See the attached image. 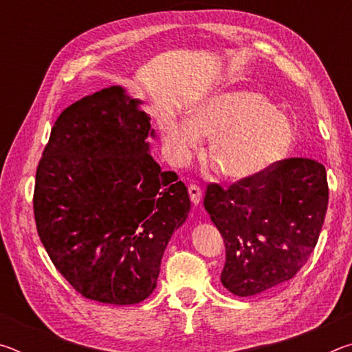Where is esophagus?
<instances>
[{
    "label": "esophagus",
    "instance_id": "obj_1",
    "mask_svg": "<svg viewBox=\"0 0 352 352\" xmlns=\"http://www.w3.org/2000/svg\"><path fill=\"white\" fill-rule=\"evenodd\" d=\"M188 190H189L190 201H192L194 205H199L201 201V189H200V186H197V184H189Z\"/></svg>",
    "mask_w": 352,
    "mask_h": 352
}]
</instances>
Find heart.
Listing matches in <instances>:
<instances>
[{"label": "heart", "mask_w": 352, "mask_h": 352, "mask_svg": "<svg viewBox=\"0 0 352 352\" xmlns=\"http://www.w3.org/2000/svg\"><path fill=\"white\" fill-rule=\"evenodd\" d=\"M201 138H211L206 158L220 175L245 180L287 155L294 142L290 119L264 94L225 90L206 98L190 119L168 126L170 146L186 155Z\"/></svg>", "instance_id": "1"}]
</instances>
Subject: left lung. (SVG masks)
<instances>
[{
    "label": "left lung",
    "mask_w": 352,
    "mask_h": 352,
    "mask_svg": "<svg viewBox=\"0 0 352 352\" xmlns=\"http://www.w3.org/2000/svg\"><path fill=\"white\" fill-rule=\"evenodd\" d=\"M329 188L324 166L289 158L223 189L210 183L205 210L225 242L220 281L252 296L294 278L317 245Z\"/></svg>",
    "instance_id": "8db88e82"
}]
</instances>
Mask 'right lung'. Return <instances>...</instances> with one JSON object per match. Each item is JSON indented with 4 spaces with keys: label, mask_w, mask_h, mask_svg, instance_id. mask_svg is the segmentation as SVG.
Masks as SVG:
<instances>
[{
    "label": "right lung",
    "mask_w": 352,
    "mask_h": 352,
    "mask_svg": "<svg viewBox=\"0 0 352 352\" xmlns=\"http://www.w3.org/2000/svg\"><path fill=\"white\" fill-rule=\"evenodd\" d=\"M121 87L65 109L35 174L40 241L88 300L136 305L157 287L172 233L188 217V188L148 152L151 116Z\"/></svg>",
    "instance_id": "right-lung-1"
}]
</instances>
